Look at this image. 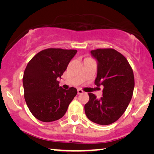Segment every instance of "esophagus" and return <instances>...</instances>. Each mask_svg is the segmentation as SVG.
Returning a JSON list of instances; mask_svg holds the SVG:
<instances>
[{
  "instance_id": "1",
  "label": "esophagus",
  "mask_w": 154,
  "mask_h": 154,
  "mask_svg": "<svg viewBox=\"0 0 154 154\" xmlns=\"http://www.w3.org/2000/svg\"><path fill=\"white\" fill-rule=\"evenodd\" d=\"M83 93H84V92L82 90H81V89L78 90V94H82Z\"/></svg>"
}]
</instances>
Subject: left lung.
Here are the masks:
<instances>
[{"label":"left lung","instance_id":"8db88e82","mask_svg":"<svg viewBox=\"0 0 154 154\" xmlns=\"http://www.w3.org/2000/svg\"><path fill=\"white\" fill-rule=\"evenodd\" d=\"M90 52L97 61L94 84L103 85L104 89L100 100L94 94H88L90 100L85 104V112L93 123L110 125L123 114L131 100L134 87L133 71L127 59L112 48Z\"/></svg>","mask_w":154,"mask_h":154}]
</instances>
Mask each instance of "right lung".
<instances>
[{"instance_id": "right-lung-1", "label": "right lung", "mask_w": 154, "mask_h": 154, "mask_svg": "<svg viewBox=\"0 0 154 154\" xmlns=\"http://www.w3.org/2000/svg\"><path fill=\"white\" fill-rule=\"evenodd\" d=\"M76 50L48 48L37 53L27 64L23 76L24 99L33 116L52 122L64 116L77 90L59 86L61 78Z\"/></svg>"}]
</instances>
